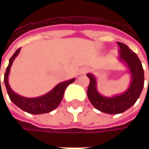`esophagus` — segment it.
Masks as SVG:
<instances>
[{"label":"esophagus","mask_w":149,"mask_h":149,"mask_svg":"<svg viewBox=\"0 0 149 149\" xmlns=\"http://www.w3.org/2000/svg\"><path fill=\"white\" fill-rule=\"evenodd\" d=\"M87 71H88V69L85 68V67H84V68H82V69L79 70V73H80V74H85Z\"/></svg>","instance_id":"1"}]
</instances>
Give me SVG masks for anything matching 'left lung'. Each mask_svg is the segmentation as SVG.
Here are the masks:
<instances>
[{
    "label": "left lung",
    "instance_id": "1",
    "mask_svg": "<svg viewBox=\"0 0 149 149\" xmlns=\"http://www.w3.org/2000/svg\"><path fill=\"white\" fill-rule=\"evenodd\" d=\"M118 45L120 48L118 60L126 66L130 74L131 79L128 89L122 94L110 97L102 95L97 89V79L95 75L91 73L86 74L89 79L87 95L90 103L98 110L109 114L121 113L131 108L139 98L144 84V72L137 54L124 44L118 42Z\"/></svg>",
    "mask_w": 149,
    "mask_h": 149
}]
</instances>
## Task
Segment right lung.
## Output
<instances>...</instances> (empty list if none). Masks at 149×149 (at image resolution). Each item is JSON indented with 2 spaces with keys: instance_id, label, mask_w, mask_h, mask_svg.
<instances>
[{
  "instance_id": "right-lung-1",
  "label": "right lung",
  "mask_w": 149,
  "mask_h": 149,
  "mask_svg": "<svg viewBox=\"0 0 149 149\" xmlns=\"http://www.w3.org/2000/svg\"><path fill=\"white\" fill-rule=\"evenodd\" d=\"M20 49L21 48L17 49L15 52V54L12 55V57L10 59L9 65L6 68L5 75H4V83L6 85L9 97L15 105L26 113H29L31 114H41V113H49L52 110H54V109H56L60 104V103L63 99L64 93H65V90L67 88V86L73 82H74L75 78H73L71 79L58 84L48 93L45 94L44 95H41V96H39V97L27 98V97H24V96L18 95L10 88L8 81V77L10 74V68L13 64V61L20 53Z\"/></svg>"
}]
</instances>
